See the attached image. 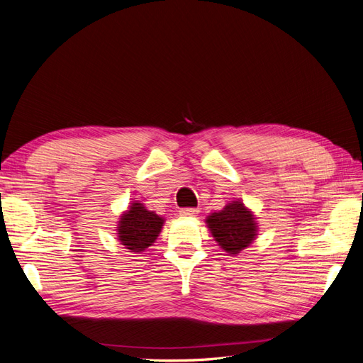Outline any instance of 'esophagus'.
<instances>
[{"label":"esophagus","mask_w":363,"mask_h":363,"mask_svg":"<svg viewBox=\"0 0 363 363\" xmlns=\"http://www.w3.org/2000/svg\"><path fill=\"white\" fill-rule=\"evenodd\" d=\"M199 212H200L199 208H195V207H184L180 211V215L184 216V218H192V216L199 215Z\"/></svg>","instance_id":"34e87169"}]
</instances>
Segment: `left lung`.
Instances as JSON below:
<instances>
[{
    "label": "left lung",
    "mask_w": 363,
    "mask_h": 363,
    "mask_svg": "<svg viewBox=\"0 0 363 363\" xmlns=\"http://www.w3.org/2000/svg\"><path fill=\"white\" fill-rule=\"evenodd\" d=\"M206 223L218 245L230 255H238L257 236L256 218L240 200L228 203L223 211L211 213L206 218Z\"/></svg>",
    "instance_id": "8db88e82"
}]
</instances>
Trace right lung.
<instances>
[{"label":"right lung","instance_id":"add662e5","mask_svg":"<svg viewBox=\"0 0 363 363\" xmlns=\"http://www.w3.org/2000/svg\"><path fill=\"white\" fill-rule=\"evenodd\" d=\"M164 219L148 211L142 203H131L128 211L121 215L118 221V239L127 250L133 252L145 251L150 245L155 244Z\"/></svg>","mask_w":363,"mask_h":363}]
</instances>
